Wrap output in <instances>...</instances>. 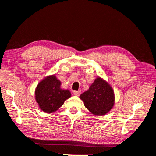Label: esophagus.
Here are the masks:
<instances>
[{
    "instance_id": "obj_1",
    "label": "esophagus",
    "mask_w": 156,
    "mask_h": 156,
    "mask_svg": "<svg viewBox=\"0 0 156 156\" xmlns=\"http://www.w3.org/2000/svg\"><path fill=\"white\" fill-rule=\"evenodd\" d=\"M73 94L75 96H79L81 94V91H76V90H73Z\"/></svg>"
}]
</instances>
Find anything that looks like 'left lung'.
Instances as JSON below:
<instances>
[{
	"mask_svg": "<svg viewBox=\"0 0 156 156\" xmlns=\"http://www.w3.org/2000/svg\"><path fill=\"white\" fill-rule=\"evenodd\" d=\"M84 105L93 115H104L115 104V94L107 82L98 77L87 91L80 96Z\"/></svg>",
	"mask_w": 156,
	"mask_h": 156,
	"instance_id": "8db88e82",
	"label": "left lung"
}]
</instances>
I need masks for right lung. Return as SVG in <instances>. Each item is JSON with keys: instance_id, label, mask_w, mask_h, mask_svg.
Returning a JSON list of instances; mask_svg holds the SVG:
<instances>
[{"instance_id": "1", "label": "right lung", "mask_w": 156, "mask_h": 156, "mask_svg": "<svg viewBox=\"0 0 156 156\" xmlns=\"http://www.w3.org/2000/svg\"><path fill=\"white\" fill-rule=\"evenodd\" d=\"M60 85L61 82L54 75L45 77L37 84L35 99L41 110L47 113L53 112L71 97L69 90L62 89Z\"/></svg>"}]
</instances>
